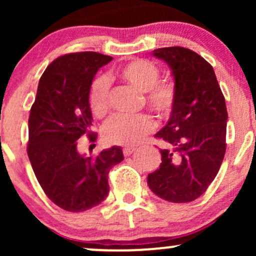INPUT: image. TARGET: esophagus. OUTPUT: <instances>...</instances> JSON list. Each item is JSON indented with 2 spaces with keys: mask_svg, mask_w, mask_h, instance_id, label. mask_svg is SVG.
Here are the masks:
<instances>
[{
  "mask_svg": "<svg viewBox=\"0 0 256 256\" xmlns=\"http://www.w3.org/2000/svg\"><path fill=\"white\" fill-rule=\"evenodd\" d=\"M134 152H136V148H130V146H128V148L122 149V152H124L125 156H130V155L134 154Z\"/></svg>",
  "mask_w": 256,
  "mask_h": 256,
  "instance_id": "1",
  "label": "esophagus"
}]
</instances>
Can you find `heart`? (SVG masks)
Instances as JSON below:
<instances>
[{
  "label": "heart",
  "mask_w": 256,
  "mask_h": 256,
  "mask_svg": "<svg viewBox=\"0 0 256 256\" xmlns=\"http://www.w3.org/2000/svg\"><path fill=\"white\" fill-rule=\"evenodd\" d=\"M118 80L144 94L146 107L160 118H168L177 101V86L171 80H158L160 70L152 61L134 58L114 73ZM88 104L96 118H104L110 110V83L104 77H96L88 91ZM150 116H114L102 128V138L110 146H134L154 130Z\"/></svg>",
  "instance_id": "b5f03b06"
}]
</instances>
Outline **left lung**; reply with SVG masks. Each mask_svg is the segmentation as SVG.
Listing matches in <instances>:
<instances>
[{
  "instance_id": "left-lung-1",
  "label": "left lung",
  "mask_w": 256,
  "mask_h": 256,
  "mask_svg": "<svg viewBox=\"0 0 256 256\" xmlns=\"http://www.w3.org/2000/svg\"><path fill=\"white\" fill-rule=\"evenodd\" d=\"M154 56L171 67L177 101L168 122L155 134L167 143L160 168L148 174L158 198L174 204L192 202L218 174L226 150L225 98L212 64L183 46L155 49Z\"/></svg>"
}]
</instances>
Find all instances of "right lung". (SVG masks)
Masks as SVG:
<instances>
[{"mask_svg": "<svg viewBox=\"0 0 256 256\" xmlns=\"http://www.w3.org/2000/svg\"><path fill=\"white\" fill-rule=\"evenodd\" d=\"M112 56L95 52H70L43 72L28 116V155L48 198L68 212H84L110 192L108 173L124 160L120 146L85 158L77 150L84 134L96 142L88 91L96 72Z\"/></svg>", "mask_w": 256, "mask_h": 256, "instance_id": "add662e5", "label": "right lung"}]
</instances>
